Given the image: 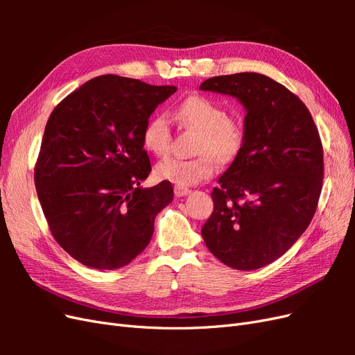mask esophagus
<instances>
[{"label": "esophagus", "instance_id": "obj_1", "mask_svg": "<svg viewBox=\"0 0 355 355\" xmlns=\"http://www.w3.org/2000/svg\"><path fill=\"white\" fill-rule=\"evenodd\" d=\"M189 189L188 188H184V187H175V196L176 197H185L189 194Z\"/></svg>", "mask_w": 355, "mask_h": 355}]
</instances>
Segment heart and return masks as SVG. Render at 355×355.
I'll use <instances>...</instances> for the list:
<instances>
[{"instance_id": "1", "label": "heart", "mask_w": 355, "mask_h": 355, "mask_svg": "<svg viewBox=\"0 0 355 355\" xmlns=\"http://www.w3.org/2000/svg\"><path fill=\"white\" fill-rule=\"evenodd\" d=\"M178 121L188 130L198 133L192 159L166 158L155 166V175L176 187H192L214 173V160L228 163L239 155L244 144V127L227 116L219 103L206 96L192 94L176 108ZM142 144L149 153L164 157L170 151V125L166 115H155L146 121Z\"/></svg>"}]
</instances>
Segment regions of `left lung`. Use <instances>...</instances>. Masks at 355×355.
<instances>
[{"label":"left lung","mask_w":355,"mask_h":355,"mask_svg":"<svg viewBox=\"0 0 355 355\" xmlns=\"http://www.w3.org/2000/svg\"><path fill=\"white\" fill-rule=\"evenodd\" d=\"M200 90L232 96L245 110L244 144L211 192L214 209L201 235L225 265L257 270L283 256L313 220L324 171L320 135L305 103L266 75H220Z\"/></svg>","instance_id":"8db88e82"}]
</instances>
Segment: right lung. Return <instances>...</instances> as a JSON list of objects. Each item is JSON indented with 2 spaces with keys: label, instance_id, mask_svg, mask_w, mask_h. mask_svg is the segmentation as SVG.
<instances>
[{
  "label": "right lung",
  "instance_id": "1",
  "mask_svg": "<svg viewBox=\"0 0 355 355\" xmlns=\"http://www.w3.org/2000/svg\"><path fill=\"white\" fill-rule=\"evenodd\" d=\"M175 85L101 75L53 110L35 166V188L53 237L94 270H118L149 244L157 214L173 200L151 173L142 132Z\"/></svg>",
  "mask_w": 355,
  "mask_h": 355
}]
</instances>
